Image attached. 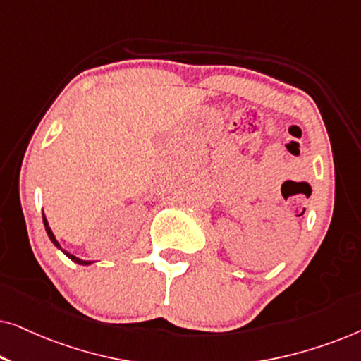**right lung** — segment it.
<instances>
[{
    "instance_id": "right-lung-1",
    "label": "right lung",
    "mask_w": 361,
    "mask_h": 361,
    "mask_svg": "<svg viewBox=\"0 0 361 361\" xmlns=\"http://www.w3.org/2000/svg\"><path fill=\"white\" fill-rule=\"evenodd\" d=\"M42 221H44V226H46V231H47V235H49V240H51V241H52V243H54V245H56V248H59V250H61V251H62V253H63V255H66L68 259H72V261H73V263H77V264H82V266H88V264H92V261H85V259H80V258H77V256H73L72 253H68V251H66V250H63V248H62V246H61V243H59V241L56 240V235H54V233H52L51 226H49V221H47V219H46V215H44V214H42Z\"/></svg>"
}]
</instances>
